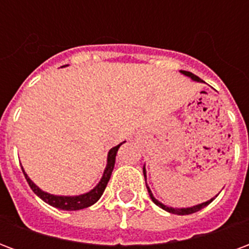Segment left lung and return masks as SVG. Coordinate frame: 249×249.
Here are the masks:
<instances>
[{"label": "left lung", "mask_w": 249, "mask_h": 249, "mask_svg": "<svg viewBox=\"0 0 249 249\" xmlns=\"http://www.w3.org/2000/svg\"><path fill=\"white\" fill-rule=\"evenodd\" d=\"M181 73L183 74H185V76L191 77L192 80H195V81H203L200 77H197L196 74H193V73H191V71H181ZM142 172H144V178H145L146 180V176H145V168H142ZM146 189H148V192H149V196H151L152 201L156 204V205H159L160 208L165 209V211H168V212H171V213H176V214H191V213H195V212H197V211H200L201 208H204V207H207L209 203H212L213 201V198H211V200H208V201H205V203L203 204H198V205H195V207H191V208H172V207H167V205H164V204H161L159 200H156V198L153 197V195H152L151 189L146 187Z\"/></svg>", "instance_id": "left-lung-1"}]
</instances>
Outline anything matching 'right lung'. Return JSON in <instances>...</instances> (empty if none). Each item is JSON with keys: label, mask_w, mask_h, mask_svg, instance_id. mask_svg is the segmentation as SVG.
Returning <instances> with one entry per match:
<instances>
[{"label": "right lung", "mask_w": 249, "mask_h": 249, "mask_svg": "<svg viewBox=\"0 0 249 249\" xmlns=\"http://www.w3.org/2000/svg\"><path fill=\"white\" fill-rule=\"evenodd\" d=\"M121 145V144H120ZM120 145L112 148L108 153V165L105 168V172H104V176L101 178V181L97 184V187L93 188L90 192L84 193V195H80V196H54V195H51V193H46L44 191H41L40 188L37 187L29 178L28 175L25 173V171H22L25 175V178L29 184V187L32 188V191L38 196L40 198H42L45 203H48L52 207H56V208L64 209V211H78V209H84L90 207L93 204L97 201L98 198L101 197V195L105 191L107 188V184H108L109 178L112 176V172H113L114 168V161H116V155H117V151H119Z\"/></svg>", "instance_id": "1"}]
</instances>
